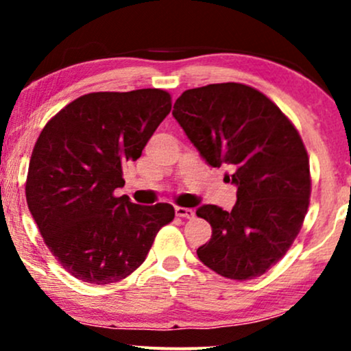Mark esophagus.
<instances>
[{"label":"esophagus","mask_w":351,"mask_h":351,"mask_svg":"<svg viewBox=\"0 0 351 351\" xmlns=\"http://www.w3.org/2000/svg\"><path fill=\"white\" fill-rule=\"evenodd\" d=\"M175 213H176V216H180V217H186V219H189V217L195 216V211H193L191 208L176 206V208H175Z\"/></svg>","instance_id":"obj_1"}]
</instances>
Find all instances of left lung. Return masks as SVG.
<instances>
[{"label": "left lung", "mask_w": 351, "mask_h": 351, "mask_svg": "<svg viewBox=\"0 0 351 351\" xmlns=\"http://www.w3.org/2000/svg\"><path fill=\"white\" fill-rule=\"evenodd\" d=\"M173 117L208 165H228L237 188L231 211L216 204L196 209L213 228L198 247L199 261L219 276H263L289 251L307 215L308 155L299 132L263 92L226 82L189 88Z\"/></svg>", "instance_id": "1"}]
</instances>
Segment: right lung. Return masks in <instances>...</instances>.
Masks as SVG:
<instances>
[{"label":"right lung","mask_w":351,"mask_h":351,"mask_svg":"<svg viewBox=\"0 0 351 351\" xmlns=\"http://www.w3.org/2000/svg\"><path fill=\"white\" fill-rule=\"evenodd\" d=\"M170 110V94L160 88L92 92L43 128L27 170V208L52 256L75 279H125L175 217L168 203L140 206L114 195L125 184L123 167L140 158Z\"/></svg>","instance_id":"add662e5"}]
</instances>
